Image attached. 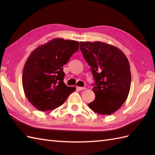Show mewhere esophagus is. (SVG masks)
<instances>
[{"mask_svg": "<svg viewBox=\"0 0 155 155\" xmlns=\"http://www.w3.org/2000/svg\"><path fill=\"white\" fill-rule=\"evenodd\" d=\"M77 88L79 91H83V90L86 89V88L85 87H77Z\"/></svg>", "mask_w": 155, "mask_h": 155, "instance_id": "esophagus-1", "label": "esophagus"}]
</instances>
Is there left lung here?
I'll return each mask as SVG.
<instances>
[{"instance_id": "left-lung-1", "label": "left lung", "mask_w": 155, "mask_h": 155, "mask_svg": "<svg viewBox=\"0 0 155 155\" xmlns=\"http://www.w3.org/2000/svg\"><path fill=\"white\" fill-rule=\"evenodd\" d=\"M80 49L93 75L95 99L88 104L93 111L110 114L123 104L129 93V62L119 49L103 42H81Z\"/></svg>"}]
</instances>
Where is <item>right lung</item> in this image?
<instances>
[{
	"label": "right lung",
	"instance_id": "1",
	"mask_svg": "<svg viewBox=\"0 0 155 155\" xmlns=\"http://www.w3.org/2000/svg\"><path fill=\"white\" fill-rule=\"evenodd\" d=\"M79 42L55 38L31 52L25 62L22 87L28 101L41 111L61 106L76 90L64 82L63 65L78 51Z\"/></svg>",
	"mask_w": 155,
	"mask_h": 155
}]
</instances>
